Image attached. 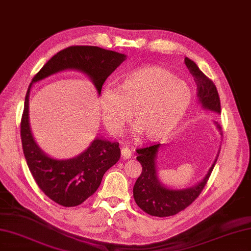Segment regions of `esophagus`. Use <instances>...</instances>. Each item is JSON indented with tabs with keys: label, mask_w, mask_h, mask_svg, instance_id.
<instances>
[{
	"label": "esophagus",
	"mask_w": 251,
	"mask_h": 251,
	"mask_svg": "<svg viewBox=\"0 0 251 251\" xmlns=\"http://www.w3.org/2000/svg\"><path fill=\"white\" fill-rule=\"evenodd\" d=\"M121 155H122V157H124L125 159L130 158L131 156H132V152H131V150H130L129 148H124V149L121 150Z\"/></svg>",
	"instance_id": "34e87169"
}]
</instances>
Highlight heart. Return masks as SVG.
Returning <instances> with one entry per match:
<instances>
[{"label": "heart", "instance_id": "b5f03b06", "mask_svg": "<svg viewBox=\"0 0 251 251\" xmlns=\"http://www.w3.org/2000/svg\"><path fill=\"white\" fill-rule=\"evenodd\" d=\"M191 100L189 85L160 67L126 73L118 81V91L105 88L99 96L103 125L110 134L119 135L132 118L135 135L146 141L162 140L172 133Z\"/></svg>", "mask_w": 251, "mask_h": 251}]
</instances>
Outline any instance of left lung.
Segmentation results:
<instances>
[{"label": "left lung", "mask_w": 251, "mask_h": 251, "mask_svg": "<svg viewBox=\"0 0 251 251\" xmlns=\"http://www.w3.org/2000/svg\"><path fill=\"white\" fill-rule=\"evenodd\" d=\"M184 63L197 83L198 97L202 106L206 109L220 113L221 100L214 83L198 68V65L192 60L184 58ZM217 127L220 130L222 129L219 125ZM158 148L159 144H154L136 150V153L139 155L136 159L142 165V173L134 183L133 197L136 204L145 213L153 216L166 217L183 211L200 196L209 180L217 157L205 178L198 186L190 189H183V190H173V189L165 188L157 179L155 158Z\"/></svg>", "instance_id": "1"}]
</instances>
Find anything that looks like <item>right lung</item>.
<instances>
[{"label":"right lung","mask_w":251,"mask_h":251,"mask_svg":"<svg viewBox=\"0 0 251 251\" xmlns=\"http://www.w3.org/2000/svg\"><path fill=\"white\" fill-rule=\"evenodd\" d=\"M126 60V55L94 46H72L59 51L38 72L32 83L65 69L82 71L93 79L100 94L107 77ZM28 87L21 120L23 152L38 187L62 206H76L93 196L103 175L120 158L119 143L96 139L77 157L58 160L47 156L32 139L28 122Z\"/></svg>","instance_id":"1"}]
</instances>
